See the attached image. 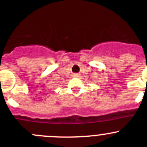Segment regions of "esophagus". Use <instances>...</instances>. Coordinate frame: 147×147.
Listing matches in <instances>:
<instances>
[{
	"label": "esophagus",
	"instance_id": "esophagus-1",
	"mask_svg": "<svg viewBox=\"0 0 147 147\" xmlns=\"http://www.w3.org/2000/svg\"><path fill=\"white\" fill-rule=\"evenodd\" d=\"M79 76V74L78 73H74V77H78Z\"/></svg>",
	"mask_w": 147,
	"mask_h": 147
}]
</instances>
